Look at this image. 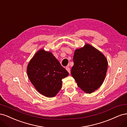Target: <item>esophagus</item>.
I'll return each instance as SVG.
<instances>
[{
	"label": "esophagus",
	"instance_id": "34e87169",
	"mask_svg": "<svg viewBox=\"0 0 127 127\" xmlns=\"http://www.w3.org/2000/svg\"><path fill=\"white\" fill-rule=\"evenodd\" d=\"M66 70L68 71V72L70 74V68L68 66V67H66Z\"/></svg>",
	"mask_w": 127,
	"mask_h": 127
}]
</instances>
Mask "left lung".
<instances>
[{"instance_id":"1","label":"left lung","mask_w":127,"mask_h":127,"mask_svg":"<svg viewBox=\"0 0 127 127\" xmlns=\"http://www.w3.org/2000/svg\"><path fill=\"white\" fill-rule=\"evenodd\" d=\"M71 74L79 88L91 93L101 86L107 69V61L102 53L90 44L75 50Z\"/></svg>"}]
</instances>
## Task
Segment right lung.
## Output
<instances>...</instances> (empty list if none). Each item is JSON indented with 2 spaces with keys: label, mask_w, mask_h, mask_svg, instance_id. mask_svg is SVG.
<instances>
[{
  "label": "right lung",
  "mask_w": 127,
  "mask_h": 127,
  "mask_svg": "<svg viewBox=\"0 0 127 127\" xmlns=\"http://www.w3.org/2000/svg\"><path fill=\"white\" fill-rule=\"evenodd\" d=\"M27 73L31 82L40 93L52 97L58 93L62 79L69 73L51 52L40 50L29 63Z\"/></svg>",
  "instance_id": "obj_1"
}]
</instances>
